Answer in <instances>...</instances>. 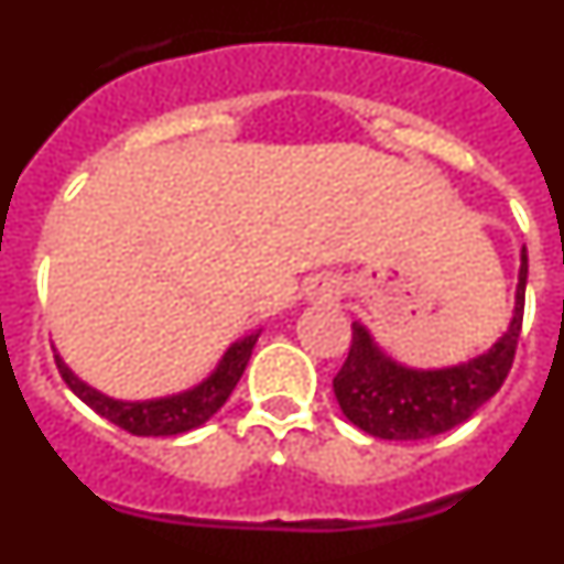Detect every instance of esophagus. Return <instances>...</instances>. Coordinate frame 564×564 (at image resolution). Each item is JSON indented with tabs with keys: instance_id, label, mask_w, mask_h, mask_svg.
Masks as SVG:
<instances>
[{
	"instance_id": "obj_1",
	"label": "esophagus",
	"mask_w": 564,
	"mask_h": 564,
	"mask_svg": "<svg viewBox=\"0 0 564 564\" xmlns=\"http://www.w3.org/2000/svg\"><path fill=\"white\" fill-rule=\"evenodd\" d=\"M338 285L333 282V279H325V282H318V285H313L311 291V299H338Z\"/></svg>"
}]
</instances>
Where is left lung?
<instances>
[{
  "label": "left lung",
  "instance_id": "1",
  "mask_svg": "<svg viewBox=\"0 0 564 564\" xmlns=\"http://www.w3.org/2000/svg\"><path fill=\"white\" fill-rule=\"evenodd\" d=\"M528 251H520L514 311L488 350L449 367H410L383 350L370 327L352 322L350 356L333 378V392L358 430L381 441H423L443 435L480 410L506 381L522 330Z\"/></svg>",
  "mask_w": 564,
  "mask_h": 564
}]
</instances>
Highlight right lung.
<instances>
[{
  "label": "right lung",
  "mask_w": 564,
  "mask_h": 564,
  "mask_svg": "<svg viewBox=\"0 0 564 564\" xmlns=\"http://www.w3.org/2000/svg\"><path fill=\"white\" fill-rule=\"evenodd\" d=\"M259 333H262V327H257V330L246 333L242 338L228 344V350L223 352L217 367L200 383H194L188 390L172 392V395L141 398V401H127V398H115L96 390L93 383H87L84 378H78L76 372L69 370L58 352L56 364L69 390L76 392L89 410H96L98 415L112 421L115 426H121V430L143 437L183 435V432H192L197 426H203V423L212 421L220 412V406L228 401V395H231L237 381L246 372L248 358H251Z\"/></svg>",
  "instance_id": "right-lung-1"
}]
</instances>
